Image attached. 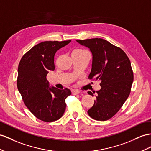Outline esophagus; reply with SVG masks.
Instances as JSON below:
<instances>
[{"label": "esophagus", "mask_w": 151, "mask_h": 151, "mask_svg": "<svg viewBox=\"0 0 151 151\" xmlns=\"http://www.w3.org/2000/svg\"><path fill=\"white\" fill-rule=\"evenodd\" d=\"M81 91L78 90H72V93L73 95H78L79 93H80Z\"/></svg>", "instance_id": "esophagus-1"}]
</instances>
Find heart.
I'll return each mask as SVG.
<instances>
[{
	"instance_id": "obj_1",
	"label": "heart",
	"mask_w": 151,
	"mask_h": 151,
	"mask_svg": "<svg viewBox=\"0 0 151 151\" xmlns=\"http://www.w3.org/2000/svg\"><path fill=\"white\" fill-rule=\"evenodd\" d=\"M83 51H85V50H81V49H76L75 50H73V52H83Z\"/></svg>"
}]
</instances>
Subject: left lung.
Returning a JSON list of instances; mask_svg holds the SVG:
<instances>
[{
	"label": "left lung",
	"mask_w": 151,
	"mask_h": 151,
	"mask_svg": "<svg viewBox=\"0 0 151 151\" xmlns=\"http://www.w3.org/2000/svg\"><path fill=\"white\" fill-rule=\"evenodd\" d=\"M92 54L91 70L88 78L101 81L94 104L88 110L91 118L105 121L119 111L131 92L133 72L126 54L102 38L77 40ZM88 94L93 96L91 91Z\"/></svg>",
	"instance_id": "obj_1"
}]
</instances>
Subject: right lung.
<instances>
[{
  "label": "right lung",
  "instance_id": "right-lung-1",
  "mask_svg": "<svg viewBox=\"0 0 151 151\" xmlns=\"http://www.w3.org/2000/svg\"><path fill=\"white\" fill-rule=\"evenodd\" d=\"M70 42L40 43L24 55L18 65V90L29 111L44 122L60 119L66 109L65 99L71 95L68 88L50 86L46 78L49 70H54L57 50Z\"/></svg>",
  "mask_w": 151,
  "mask_h": 151
}]
</instances>
